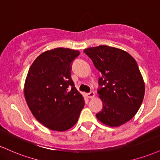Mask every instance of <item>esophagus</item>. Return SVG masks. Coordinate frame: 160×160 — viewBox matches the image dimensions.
Returning <instances> with one entry per match:
<instances>
[{
	"label": "esophagus",
	"mask_w": 160,
	"mask_h": 160,
	"mask_svg": "<svg viewBox=\"0 0 160 160\" xmlns=\"http://www.w3.org/2000/svg\"><path fill=\"white\" fill-rule=\"evenodd\" d=\"M86 96H87V98H89V99L94 98V97H95V93H94V92H89V94L86 95Z\"/></svg>",
	"instance_id": "34e87169"
}]
</instances>
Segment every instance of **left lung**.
Wrapping results in <instances>:
<instances>
[{"label":"left lung","instance_id":"left-lung-1","mask_svg":"<svg viewBox=\"0 0 160 160\" xmlns=\"http://www.w3.org/2000/svg\"><path fill=\"white\" fill-rule=\"evenodd\" d=\"M83 52L102 74L98 94L103 108L97 119L111 127L127 122L136 114L144 96V82L136 61L126 51L105 45Z\"/></svg>","mask_w":160,"mask_h":160}]
</instances>
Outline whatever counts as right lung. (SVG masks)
Masks as SVG:
<instances>
[{
  "label": "right lung",
  "instance_id": "right-lung-1",
  "mask_svg": "<svg viewBox=\"0 0 160 160\" xmlns=\"http://www.w3.org/2000/svg\"><path fill=\"white\" fill-rule=\"evenodd\" d=\"M80 55L68 48L47 50L38 56L28 72L24 95L38 122L53 131L74 126L84 107V98L71 78V64Z\"/></svg>",
  "mask_w": 160,
  "mask_h": 160
}]
</instances>
